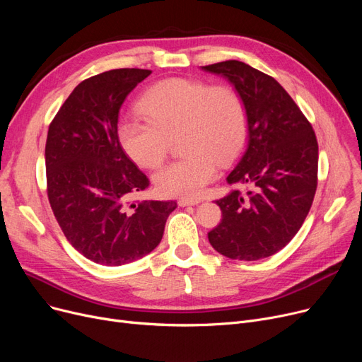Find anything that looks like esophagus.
<instances>
[{
  "instance_id": "esophagus-1",
  "label": "esophagus",
  "mask_w": 362,
  "mask_h": 362,
  "mask_svg": "<svg viewBox=\"0 0 362 362\" xmlns=\"http://www.w3.org/2000/svg\"><path fill=\"white\" fill-rule=\"evenodd\" d=\"M201 202V199L199 198H180L179 201H177V204L180 205V206H187V205H198Z\"/></svg>"
}]
</instances>
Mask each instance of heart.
Here are the masks:
<instances>
[{
	"instance_id": "1",
	"label": "heart",
	"mask_w": 362,
	"mask_h": 362,
	"mask_svg": "<svg viewBox=\"0 0 362 362\" xmlns=\"http://www.w3.org/2000/svg\"><path fill=\"white\" fill-rule=\"evenodd\" d=\"M145 120L119 124V141L127 157L142 168L164 161L170 139L180 135L185 157L154 175L163 197H199L217 177L218 163L230 164L248 139V110L232 86L171 78L151 86L139 101Z\"/></svg>"
}]
</instances>
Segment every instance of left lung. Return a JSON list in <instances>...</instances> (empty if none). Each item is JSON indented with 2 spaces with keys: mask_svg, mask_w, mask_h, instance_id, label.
<instances>
[{
  "mask_svg": "<svg viewBox=\"0 0 362 362\" xmlns=\"http://www.w3.org/2000/svg\"><path fill=\"white\" fill-rule=\"evenodd\" d=\"M223 76L248 110V144L227 183L250 185L216 201L221 223L208 233L230 259L267 258L286 246L310 213L317 189L318 144L310 122L283 86L248 64L227 60L202 66Z\"/></svg>",
  "mask_w": 362,
  "mask_h": 362,
  "instance_id": "obj_1",
  "label": "left lung"
}]
</instances>
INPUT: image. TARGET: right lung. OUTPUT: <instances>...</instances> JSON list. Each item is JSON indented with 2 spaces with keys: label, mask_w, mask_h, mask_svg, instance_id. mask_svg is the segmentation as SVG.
Returning <instances> with one entry per match:
<instances>
[{
  "label": "right lung",
  "mask_w": 362,
  "mask_h": 362,
  "mask_svg": "<svg viewBox=\"0 0 362 362\" xmlns=\"http://www.w3.org/2000/svg\"><path fill=\"white\" fill-rule=\"evenodd\" d=\"M151 70L116 69L81 82L48 129V199L67 240L103 265L136 261L161 242L175 201L129 198L149 180L123 151L117 123L127 95Z\"/></svg>",
  "instance_id": "right-lung-1"
}]
</instances>
